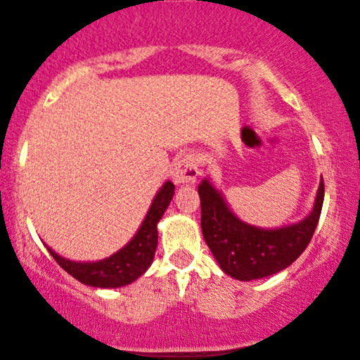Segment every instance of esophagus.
Listing matches in <instances>:
<instances>
[{"instance_id":"obj_1","label":"esophagus","mask_w":360,"mask_h":360,"mask_svg":"<svg viewBox=\"0 0 360 360\" xmlns=\"http://www.w3.org/2000/svg\"><path fill=\"white\" fill-rule=\"evenodd\" d=\"M174 181L177 184H193L196 177L200 176V167L194 155H184L176 162L174 167Z\"/></svg>"}]
</instances>
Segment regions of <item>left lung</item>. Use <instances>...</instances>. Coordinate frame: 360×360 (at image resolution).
Returning a JSON list of instances; mask_svg holds the SVG:
<instances>
[{
  "label": "left lung",
  "mask_w": 360,
  "mask_h": 360,
  "mask_svg": "<svg viewBox=\"0 0 360 360\" xmlns=\"http://www.w3.org/2000/svg\"><path fill=\"white\" fill-rule=\"evenodd\" d=\"M198 193L206 245L225 274L252 281L286 269L303 254L320 220L325 184L321 179L313 212L303 221L278 230L257 229L238 220L208 179L200 184Z\"/></svg>",
  "instance_id": "left-lung-1"
}]
</instances>
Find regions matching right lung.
<instances>
[{
  "mask_svg": "<svg viewBox=\"0 0 360 360\" xmlns=\"http://www.w3.org/2000/svg\"><path fill=\"white\" fill-rule=\"evenodd\" d=\"M174 196V184L167 181L152 201L146 220L135 237L108 259L98 262H72L49 249L56 262L79 283L94 288H122L134 283L148 269L157 247V223Z\"/></svg>",
  "mask_w": 360,
  "mask_h": 360,
  "instance_id": "add662e5",
  "label": "right lung"
}]
</instances>
